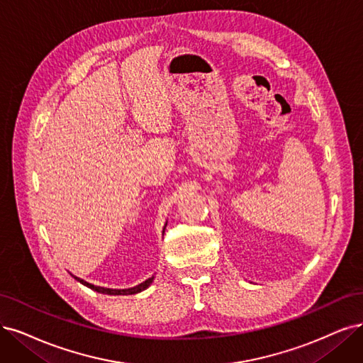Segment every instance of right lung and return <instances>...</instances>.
<instances>
[{"label": "right lung", "mask_w": 363, "mask_h": 363, "mask_svg": "<svg viewBox=\"0 0 363 363\" xmlns=\"http://www.w3.org/2000/svg\"><path fill=\"white\" fill-rule=\"evenodd\" d=\"M74 279H77L79 283H82L84 286H86V287H89L91 290H94V291H97V293H103V294H136V293H140L142 290H145V289H147L151 286V283H152V279H154V277H151V278H147L145 283H142V284H139V286H136V287H133V289H124V290H116V289H104V287H97V286H92V284H89V283H86V281H84V279H80V278H77V277H74Z\"/></svg>", "instance_id": "1"}]
</instances>
